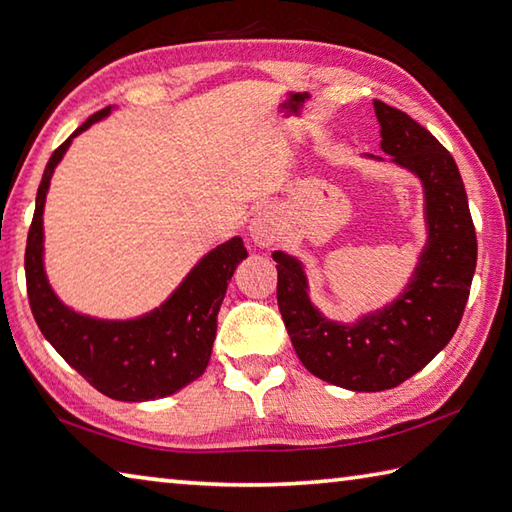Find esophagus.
<instances>
[{
	"instance_id": "34e87169",
	"label": "esophagus",
	"mask_w": 512,
	"mask_h": 512,
	"mask_svg": "<svg viewBox=\"0 0 512 512\" xmlns=\"http://www.w3.org/2000/svg\"><path fill=\"white\" fill-rule=\"evenodd\" d=\"M249 236L260 247H272L281 238V218L274 209H260L249 223Z\"/></svg>"
}]
</instances>
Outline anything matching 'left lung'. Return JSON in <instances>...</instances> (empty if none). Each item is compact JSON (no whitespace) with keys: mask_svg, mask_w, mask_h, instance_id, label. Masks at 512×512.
<instances>
[{"mask_svg":"<svg viewBox=\"0 0 512 512\" xmlns=\"http://www.w3.org/2000/svg\"><path fill=\"white\" fill-rule=\"evenodd\" d=\"M381 149L426 189L428 247L406 292L356 325L330 323L307 301L301 265L274 252L276 298L298 359L318 379L356 392L397 388L457 332L477 265L464 180L450 151L408 113L374 100Z\"/></svg>","mask_w":512,"mask_h":512,"instance_id":"8db88e82","label":"left lung"}]
</instances>
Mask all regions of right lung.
Returning a JSON list of instances; mask_svg holds the SVG:
<instances>
[{
    "label": "right lung",
    "instance_id": "add662e5",
    "mask_svg": "<svg viewBox=\"0 0 512 512\" xmlns=\"http://www.w3.org/2000/svg\"><path fill=\"white\" fill-rule=\"evenodd\" d=\"M111 106L93 113L53 151L37 189L26 240L28 305L46 341L95 390L118 401H149L178 392L205 372L216 339V316L234 269L247 256L240 238L207 254L169 301L138 321H95L57 301L42 267V211L53 169L71 140L102 120Z\"/></svg>",
    "mask_w": 512,
    "mask_h": 512
}]
</instances>
